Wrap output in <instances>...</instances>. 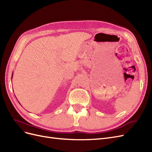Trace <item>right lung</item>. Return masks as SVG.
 <instances>
[{"instance_id":"1","label":"right lung","mask_w":152,"mask_h":152,"mask_svg":"<svg viewBox=\"0 0 152 152\" xmlns=\"http://www.w3.org/2000/svg\"><path fill=\"white\" fill-rule=\"evenodd\" d=\"M12 77H13V73L12 74Z\"/></svg>"}]
</instances>
